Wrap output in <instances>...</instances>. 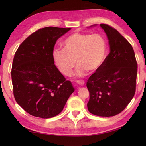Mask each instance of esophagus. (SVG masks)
<instances>
[{
    "label": "esophagus",
    "instance_id": "obj_1",
    "mask_svg": "<svg viewBox=\"0 0 146 146\" xmlns=\"http://www.w3.org/2000/svg\"><path fill=\"white\" fill-rule=\"evenodd\" d=\"M76 83L78 85H81V86H83V85H85V82L83 81V80H78V81L76 82Z\"/></svg>",
    "mask_w": 146,
    "mask_h": 146
}]
</instances>
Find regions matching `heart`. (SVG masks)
Listing matches in <instances>:
<instances>
[{
    "mask_svg": "<svg viewBox=\"0 0 146 146\" xmlns=\"http://www.w3.org/2000/svg\"><path fill=\"white\" fill-rule=\"evenodd\" d=\"M63 50L54 49L52 56L60 72L68 76L75 63L78 65L76 75L82 76L86 71L95 73L100 69L107 54V44L100 34L75 33L62 42Z\"/></svg>",
    "mask_w": 146,
    "mask_h": 146,
    "instance_id": "b5f03b06",
    "label": "heart"
}]
</instances>
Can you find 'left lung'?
Returning <instances> with one entry per match:
<instances>
[{"label":"left lung","mask_w":146,"mask_h":146,"mask_svg":"<svg viewBox=\"0 0 146 146\" xmlns=\"http://www.w3.org/2000/svg\"><path fill=\"white\" fill-rule=\"evenodd\" d=\"M100 26L106 33L110 51L86 83L90 93L87 107L95 115L112 117L124 110L134 97L137 64L127 40L107 24Z\"/></svg>","instance_id":"obj_1"}]
</instances>
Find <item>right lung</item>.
Listing matches in <instances>:
<instances>
[{"label": "right lung", "instance_id": "obj_1", "mask_svg": "<svg viewBox=\"0 0 146 146\" xmlns=\"http://www.w3.org/2000/svg\"><path fill=\"white\" fill-rule=\"evenodd\" d=\"M70 29L51 26L40 29L15 52L11 71L14 98L33 116L49 119L57 115L75 91L52 56L57 40Z\"/></svg>", "mask_w": 146, "mask_h": 146}]
</instances>
